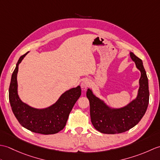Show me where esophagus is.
Here are the masks:
<instances>
[{
	"label": "esophagus",
	"instance_id": "esophagus-1",
	"mask_svg": "<svg viewBox=\"0 0 160 160\" xmlns=\"http://www.w3.org/2000/svg\"><path fill=\"white\" fill-rule=\"evenodd\" d=\"M90 85V82L89 80H84L82 82V84H81V87H82V89L84 90H86L88 87H89V86Z\"/></svg>",
	"mask_w": 160,
	"mask_h": 160
}]
</instances>
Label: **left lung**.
<instances>
[{
  "mask_svg": "<svg viewBox=\"0 0 160 160\" xmlns=\"http://www.w3.org/2000/svg\"><path fill=\"white\" fill-rule=\"evenodd\" d=\"M130 56L140 71L139 89L136 98L124 107H111L88 89L87 97L90 103L91 120L94 128L102 133H121L134 127L147 109L149 101L148 81L142 60L132 52Z\"/></svg>",
  "mask_w": 160,
  "mask_h": 160,
  "instance_id": "1",
  "label": "left lung"
}]
</instances>
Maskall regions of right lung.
Instances as JSON below:
<instances>
[{"label": "right lung", "instance_id": "right-lung-1", "mask_svg": "<svg viewBox=\"0 0 160 160\" xmlns=\"http://www.w3.org/2000/svg\"><path fill=\"white\" fill-rule=\"evenodd\" d=\"M28 53L20 57L12 76L9 99L12 111L19 123L29 131L44 135L57 133L65 127L70 112L80 96V86L66 91L48 107L37 108L23 102L18 93L17 74L20 63Z\"/></svg>", "mask_w": 160, "mask_h": 160}]
</instances>
